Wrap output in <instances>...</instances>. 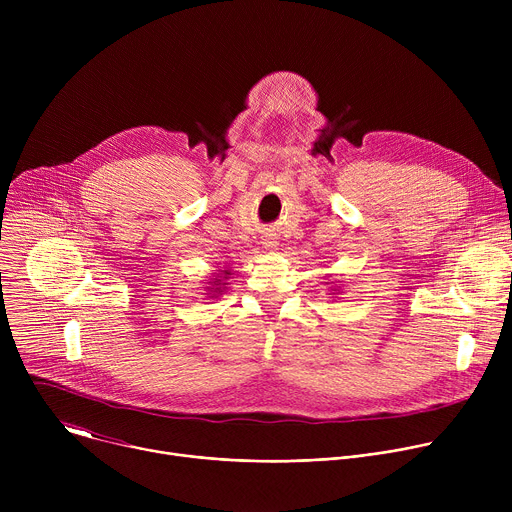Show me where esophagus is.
Masks as SVG:
<instances>
[{
  "mask_svg": "<svg viewBox=\"0 0 512 512\" xmlns=\"http://www.w3.org/2000/svg\"><path fill=\"white\" fill-rule=\"evenodd\" d=\"M263 245H265V249H275L277 241L275 239H263Z\"/></svg>",
  "mask_w": 512,
  "mask_h": 512,
  "instance_id": "34e87169",
  "label": "esophagus"
}]
</instances>
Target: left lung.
<instances>
[{
    "mask_svg": "<svg viewBox=\"0 0 512 512\" xmlns=\"http://www.w3.org/2000/svg\"><path fill=\"white\" fill-rule=\"evenodd\" d=\"M334 291H336V287H334Z\"/></svg>",
    "mask_w": 512,
    "mask_h": 512,
    "instance_id": "1",
    "label": "left lung"
}]
</instances>
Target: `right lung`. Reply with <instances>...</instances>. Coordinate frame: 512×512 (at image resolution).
<instances>
[{"label": "right lung", "mask_w": 512, "mask_h": 512, "mask_svg": "<svg viewBox=\"0 0 512 512\" xmlns=\"http://www.w3.org/2000/svg\"><path fill=\"white\" fill-rule=\"evenodd\" d=\"M229 275H231V269H223L221 273H216L214 275V279L212 281H208L212 287H208L210 291H212V296L210 298H216L218 294H223V289H225V285L227 283H223L225 279H229Z\"/></svg>", "instance_id": "obj_1"}]
</instances>
